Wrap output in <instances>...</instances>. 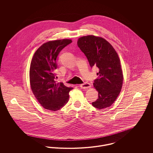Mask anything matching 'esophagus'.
<instances>
[{
  "mask_svg": "<svg viewBox=\"0 0 153 153\" xmlns=\"http://www.w3.org/2000/svg\"><path fill=\"white\" fill-rule=\"evenodd\" d=\"M80 87L82 89H87L88 88L91 87V84L89 83H88L87 82H84V84H82L80 85Z\"/></svg>",
  "mask_w": 153,
  "mask_h": 153,
  "instance_id": "obj_1",
  "label": "esophagus"
}]
</instances>
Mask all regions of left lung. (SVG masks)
Segmentation results:
<instances>
[{
  "label": "left lung",
  "mask_w": 153,
  "mask_h": 153,
  "mask_svg": "<svg viewBox=\"0 0 153 153\" xmlns=\"http://www.w3.org/2000/svg\"><path fill=\"white\" fill-rule=\"evenodd\" d=\"M78 46L87 58L91 68L99 72L94 87L98 92V98L92 105L96 108L110 107L121 90L123 74L117 53L108 41L101 37L88 35L79 38Z\"/></svg>",
  "instance_id": "8db88e82"
}]
</instances>
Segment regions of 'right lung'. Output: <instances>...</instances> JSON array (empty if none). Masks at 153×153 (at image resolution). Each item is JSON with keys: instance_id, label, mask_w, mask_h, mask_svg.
Here are the masks:
<instances>
[{"instance_id": "add662e5", "label": "right lung", "mask_w": 153, "mask_h": 153, "mask_svg": "<svg viewBox=\"0 0 153 153\" xmlns=\"http://www.w3.org/2000/svg\"><path fill=\"white\" fill-rule=\"evenodd\" d=\"M71 39L49 41L43 44L35 52L30 66L29 78L32 91L44 108L57 111L69 100V92L73 89L62 82L56 83L54 73L58 65L56 58Z\"/></svg>"}]
</instances>
